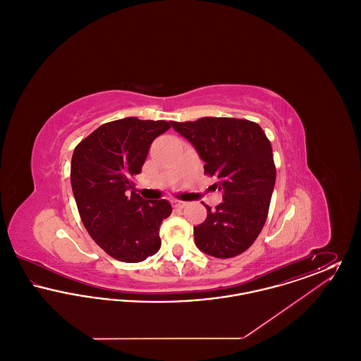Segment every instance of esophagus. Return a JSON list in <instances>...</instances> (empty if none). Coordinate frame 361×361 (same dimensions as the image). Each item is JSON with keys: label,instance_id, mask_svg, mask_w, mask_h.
I'll list each match as a JSON object with an SVG mask.
<instances>
[{"label": "esophagus", "instance_id": "34e87169", "mask_svg": "<svg viewBox=\"0 0 361 361\" xmlns=\"http://www.w3.org/2000/svg\"><path fill=\"white\" fill-rule=\"evenodd\" d=\"M172 206L174 208H184V207L187 206V203L181 202V200H172Z\"/></svg>", "mask_w": 361, "mask_h": 361}]
</instances>
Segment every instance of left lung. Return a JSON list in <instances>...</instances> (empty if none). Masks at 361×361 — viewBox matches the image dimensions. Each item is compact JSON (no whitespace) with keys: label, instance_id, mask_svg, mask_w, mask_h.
I'll return each mask as SVG.
<instances>
[{"label":"left lung","instance_id":"1","mask_svg":"<svg viewBox=\"0 0 361 361\" xmlns=\"http://www.w3.org/2000/svg\"><path fill=\"white\" fill-rule=\"evenodd\" d=\"M172 127L206 162L204 173L218 177L224 203L193 227L195 243L208 256L235 257L261 233L275 187L269 139L257 123L231 118H202Z\"/></svg>","mask_w":361,"mask_h":361}]
</instances>
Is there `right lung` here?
<instances>
[{"label":"right lung","instance_id":"obj_1","mask_svg":"<svg viewBox=\"0 0 361 361\" xmlns=\"http://www.w3.org/2000/svg\"><path fill=\"white\" fill-rule=\"evenodd\" d=\"M169 128L165 121L126 118L100 126L74 149L70 180L80 216L111 257L140 262L161 247L159 227L172 206L139 196L133 177L155 137Z\"/></svg>","mask_w":361,"mask_h":361}]
</instances>
